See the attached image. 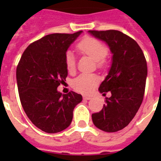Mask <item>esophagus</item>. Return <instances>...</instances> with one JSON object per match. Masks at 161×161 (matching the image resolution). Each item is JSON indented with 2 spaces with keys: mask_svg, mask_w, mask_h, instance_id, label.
<instances>
[{
  "mask_svg": "<svg viewBox=\"0 0 161 161\" xmlns=\"http://www.w3.org/2000/svg\"><path fill=\"white\" fill-rule=\"evenodd\" d=\"M83 99H85V100H89V99L92 98V97H90V96H87V95H83Z\"/></svg>",
  "mask_w": 161,
  "mask_h": 161,
  "instance_id": "1",
  "label": "esophagus"
}]
</instances>
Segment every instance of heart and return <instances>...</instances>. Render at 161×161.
Segmentation results:
<instances>
[{
  "mask_svg": "<svg viewBox=\"0 0 161 161\" xmlns=\"http://www.w3.org/2000/svg\"><path fill=\"white\" fill-rule=\"evenodd\" d=\"M78 49L81 53L90 56L97 62L98 66L103 64V58L107 55V47L99 40L93 37H86L78 44ZM65 64L68 72H73L76 68L74 54L68 51L65 54ZM99 78L94 74H81L73 82V87L79 93H90L98 83Z\"/></svg>",
  "mask_w": 161,
  "mask_h": 161,
  "instance_id": "1",
  "label": "heart"
}]
</instances>
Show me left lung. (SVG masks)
Instances as JSON below:
<instances>
[{"label":"left lung","mask_w":161,"mask_h":161,"mask_svg":"<svg viewBox=\"0 0 161 161\" xmlns=\"http://www.w3.org/2000/svg\"><path fill=\"white\" fill-rule=\"evenodd\" d=\"M110 49L112 63L98 91L110 92L100 112L92 114L93 125L105 132H117L126 127L142 103L147 78V63L136 42L116 30L88 31Z\"/></svg>","instance_id":"obj_1"}]
</instances>
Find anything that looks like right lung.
<instances>
[{"instance_id":"obj_1","label":"right lung","mask_w":161,"mask_h":161,"mask_svg":"<svg viewBox=\"0 0 161 161\" xmlns=\"http://www.w3.org/2000/svg\"><path fill=\"white\" fill-rule=\"evenodd\" d=\"M83 32L53 33L30 44L16 68V83L24 111L36 127L54 134L70 125L75 106L83 99L81 94L58 91L65 83L68 69L65 54L71 44Z\"/></svg>"}]
</instances>
